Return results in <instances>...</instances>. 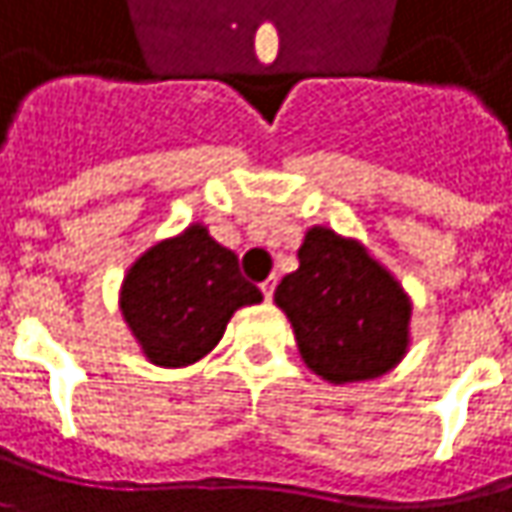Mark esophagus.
<instances>
[{
  "mask_svg": "<svg viewBox=\"0 0 512 512\" xmlns=\"http://www.w3.org/2000/svg\"><path fill=\"white\" fill-rule=\"evenodd\" d=\"M274 288H276V276H271V279H265L262 282V294H265V300L271 303V297H274Z\"/></svg>",
  "mask_w": 512,
  "mask_h": 512,
  "instance_id": "1",
  "label": "esophagus"
}]
</instances>
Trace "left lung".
I'll return each mask as SVG.
<instances>
[{
  "mask_svg": "<svg viewBox=\"0 0 512 512\" xmlns=\"http://www.w3.org/2000/svg\"><path fill=\"white\" fill-rule=\"evenodd\" d=\"M300 268L276 285L274 303L291 320L311 373L355 384L390 373L411 344V297L358 238L309 227Z\"/></svg>",
  "mask_w": 512,
  "mask_h": 512,
  "instance_id": "left-lung-1",
  "label": "left lung"
}]
</instances>
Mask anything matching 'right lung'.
Instances as JSON below:
<instances>
[{
	"mask_svg": "<svg viewBox=\"0 0 512 512\" xmlns=\"http://www.w3.org/2000/svg\"><path fill=\"white\" fill-rule=\"evenodd\" d=\"M262 303L238 256L203 224L148 247L122 279L119 309L142 355L157 367H189L218 347L230 317Z\"/></svg>",
	"mask_w": 512,
	"mask_h": 512,
	"instance_id": "1",
	"label": "right lung"
}]
</instances>
